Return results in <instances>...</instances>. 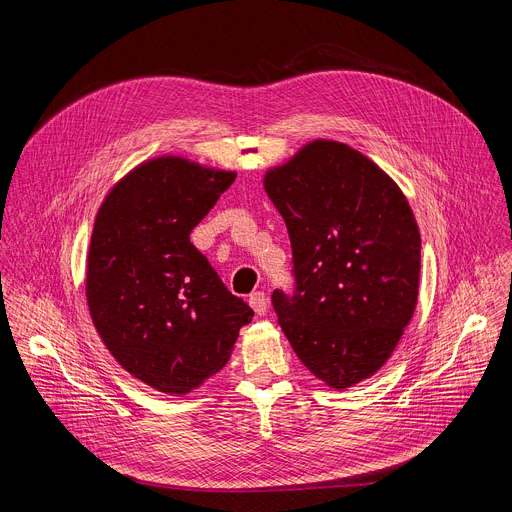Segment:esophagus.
<instances>
[{"instance_id":"34e87169","label":"esophagus","mask_w":512,"mask_h":512,"mask_svg":"<svg viewBox=\"0 0 512 512\" xmlns=\"http://www.w3.org/2000/svg\"><path fill=\"white\" fill-rule=\"evenodd\" d=\"M249 306L253 308V312L257 316H263L267 312V296L263 294V291H255V294L249 296Z\"/></svg>"}]
</instances>
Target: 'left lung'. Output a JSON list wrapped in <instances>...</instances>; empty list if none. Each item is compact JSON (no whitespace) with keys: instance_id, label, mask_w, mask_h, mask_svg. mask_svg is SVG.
I'll use <instances>...</instances> for the list:
<instances>
[{"instance_id":"1","label":"left lung","mask_w":512,"mask_h":512,"mask_svg":"<svg viewBox=\"0 0 512 512\" xmlns=\"http://www.w3.org/2000/svg\"><path fill=\"white\" fill-rule=\"evenodd\" d=\"M263 186L294 255V294L271 296L291 348L332 389L373 377L417 306L421 237L405 194L330 139L304 145Z\"/></svg>"}]
</instances>
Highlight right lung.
<instances>
[{
	"label": "right lung",
	"mask_w": 512,
	"mask_h": 512,
	"mask_svg": "<svg viewBox=\"0 0 512 512\" xmlns=\"http://www.w3.org/2000/svg\"><path fill=\"white\" fill-rule=\"evenodd\" d=\"M235 172L162 156L105 196L87 253L93 324L121 367L160 393L186 395L221 371L253 310L190 243Z\"/></svg>",
	"instance_id": "right-lung-1"
}]
</instances>
